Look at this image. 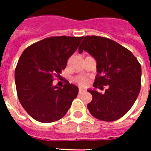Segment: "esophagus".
<instances>
[{"label": "esophagus", "instance_id": "1", "mask_svg": "<svg viewBox=\"0 0 151 151\" xmlns=\"http://www.w3.org/2000/svg\"><path fill=\"white\" fill-rule=\"evenodd\" d=\"M84 91H85V90H83V89H82V88H79V90H78V94H82Z\"/></svg>", "mask_w": 151, "mask_h": 151}]
</instances>
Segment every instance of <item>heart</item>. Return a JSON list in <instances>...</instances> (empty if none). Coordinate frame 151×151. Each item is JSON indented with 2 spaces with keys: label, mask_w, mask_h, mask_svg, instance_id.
Segmentation results:
<instances>
[{
  "label": "heart",
  "mask_w": 151,
  "mask_h": 151,
  "mask_svg": "<svg viewBox=\"0 0 151 151\" xmlns=\"http://www.w3.org/2000/svg\"><path fill=\"white\" fill-rule=\"evenodd\" d=\"M75 81L77 82L78 84H79L80 85H86L88 82V79L87 78H85V77H76V78H75Z\"/></svg>",
  "instance_id": "b5f03b06"
}]
</instances>
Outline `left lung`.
Returning <instances> with one entry per match:
<instances>
[{
    "label": "left lung",
    "mask_w": 151,
    "mask_h": 151,
    "mask_svg": "<svg viewBox=\"0 0 151 151\" xmlns=\"http://www.w3.org/2000/svg\"><path fill=\"white\" fill-rule=\"evenodd\" d=\"M97 61V74L93 86L102 90H88L92 101L87 105L92 116L100 120L113 122L123 116L135 102L141 90V66L127 48L101 36H85L78 47Z\"/></svg>",
    "instance_id": "left-lung-1"
}]
</instances>
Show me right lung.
Wrapping results in <instances>:
<instances>
[{
    "instance_id": "add662e5",
    "label": "right lung",
    "mask_w": 151,
    "mask_h": 151,
    "mask_svg": "<svg viewBox=\"0 0 151 151\" xmlns=\"http://www.w3.org/2000/svg\"><path fill=\"white\" fill-rule=\"evenodd\" d=\"M83 37L54 36L28 47L15 69L19 101L30 116L40 122L59 120L66 115L78 88L66 81L63 87L52 85L60 77L67 60Z\"/></svg>"
}]
</instances>
